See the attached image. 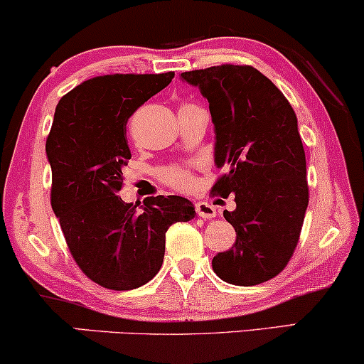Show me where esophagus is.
Listing matches in <instances>:
<instances>
[{"label":"esophagus","instance_id":"obj_1","mask_svg":"<svg viewBox=\"0 0 364 364\" xmlns=\"http://www.w3.org/2000/svg\"><path fill=\"white\" fill-rule=\"evenodd\" d=\"M196 210H197V214L204 219H213L214 216H216V208H214L213 204L204 203V200H200V203L196 204Z\"/></svg>","mask_w":364,"mask_h":364}]
</instances>
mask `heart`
Returning <instances> with one entry per match:
<instances>
[{"instance_id":"obj_1","label":"heart","mask_w":364,"mask_h":364,"mask_svg":"<svg viewBox=\"0 0 364 364\" xmlns=\"http://www.w3.org/2000/svg\"><path fill=\"white\" fill-rule=\"evenodd\" d=\"M161 181L173 189H189L192 186V173L183 167H168L164 168L160 173Z\"/></svg>"}]
</instances>
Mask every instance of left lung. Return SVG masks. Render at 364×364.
<instances>
[{
  "label": "left lung",
  "instance_id": "left-lung-1",
  "mask_svg": "<svg viewBox=\"0 0 364 364\" xmlns=\"http://www.w3.org/2000/svg\"><path fill=\"white\" fill-rule=\"evenodd\" d=\"M209 101L214 161L228 173L213 192L235 196L224 210L236 243L213 258L228 284L251 287L277 277L294 255L309 204L306 151L297 116L270 79L251 65H218L182 73Z\"/></svg>",
  "mask_w": 364,
  "mask_h": 364
}]
</instances>
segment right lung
Returning a JSON list of instances; mask_svg holds the SVG:
<instances>
[{
  "instance_id": "add662e5",
  "label": "right lung",
  "mask_w": 364,
  "mask_h": 364,
  "mask_svg": "<svg viewBox=\"0 0 364 364\" xmlns=\"http://www.w3.org/2000/svg\"><path fill=\"white\" fill-rule=\"evenodd\" d=\"M172 79L173 73L97 75L55 107L45 143L52 209L75 263L105 289L133 290L150 282L164 263L165 232L196 218L186 197H148L138 210L116 196L132 159L128 118Z\"/></svg>"
}]
</instances>
